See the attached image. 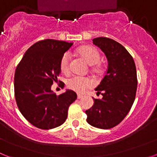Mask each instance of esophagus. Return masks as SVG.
Wrapping results in <instances>:
<instances>
[{
    "instance_id": "1",
    "label": "esophagus",
    "mask_w": 157,
    "mask_h": 157,
    "mask_svg": "<svg viewBox=\"0 0 157 157\" xmlns=\"http://www.w3.org/2000/svg\"><path fill=\"white\" fill-rule=\"evenodd\" d=\"M78 99H81V98H83V96L81 95V94H78Z\"/></svg>"
}]
</instances>
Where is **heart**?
Listing matches in <instances>:
<instances>
[{
	"label": "heart",
	"mask_w": 157,
	"mask_h": 157,
	"mask_svg": "<svg viewBox=\"0 0 157 157\" xmlns=\"http://www.w3.org/2000/svg\"><path fill=\"white\" fill-rule=\"evenodd\" d=\"M78 52L86 61L90 65H94L93 70L99 71L100 67L98 64L101 59V54L96 48L90 45H85L78 49ZM59 68L63 74H68L70 71V54L66 52L63 55L59 61ZM67 88L78 94H82L86 90L94 86V81L89 77L75 75L67 80Z\"/></svg>",
	"instance_id": "1"
}]
</instances>
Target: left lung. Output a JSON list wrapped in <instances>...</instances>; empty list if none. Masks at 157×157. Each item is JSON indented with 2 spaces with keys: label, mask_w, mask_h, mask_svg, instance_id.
I'll use <instances>...</instances> for the list:
<instances>
[{
  "label": "left lung",
  "mask_w": 157,
  "mask_h": 157,
  "mask_svg": "<svg viewBox=\"0 0 157 157\" xmlns=\"http://www.w3.org/2000/svg\"><path fill=\"white\" fill-rule=\"evenodd\" d=\"M93 43L105 52L108 69L95 89L103 98H94V105L86 111V121L97 128L111 129L123 121L134 104L138 85L135 63L128 51L115 40L100 37Z\"/></svg>",
  "instance_id": "left-lung-1"
}]
</instances>
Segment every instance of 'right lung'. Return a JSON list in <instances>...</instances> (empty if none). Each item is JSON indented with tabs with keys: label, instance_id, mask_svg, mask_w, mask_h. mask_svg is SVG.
<instances>
[{
	"label": "right lung",
	"instance_id": "add662e5",
	"mask_svg": "<svg viewBox=\"0 0 157 157\" xmlns=\"http://www.w3.org/2000/svg\"><path fill=\"white\" fill-rule=\"evenodd\" d=\"M73 43L45 39L30 46L17 65L14 77L16 104L26 120L43 130L57 127L67 117L76 99L73 90L56 96L51 90L61 72L59 61Z\"/></svg>",
	"mask_w": 157,
	"mask_h": 157
}]
</instances>
